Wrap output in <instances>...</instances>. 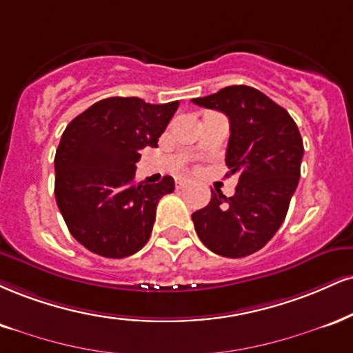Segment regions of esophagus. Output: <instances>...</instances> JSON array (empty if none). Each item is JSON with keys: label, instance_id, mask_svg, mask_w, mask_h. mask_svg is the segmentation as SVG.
Returning <instances> with one entry per match:
<instances>
[{"label": "esophagus", "instance_id": "esophagus-1", "mask_svg": "<svg viewBox=\"0 0 353 353\" xmlns=\"http://www.w3.org/2000/svg\"><path fill=\"white\" fill-rule=\"evenodd\" d=\"M188 184H189V181H185V179H177L176 181V188L177 189H184Z\"/></svg>", "mask_w": 353, "mask_h": 353}]
</instances>
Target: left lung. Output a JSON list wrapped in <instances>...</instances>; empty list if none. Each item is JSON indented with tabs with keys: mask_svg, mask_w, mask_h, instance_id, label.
Here are the masks:
<instances>
[{
	"mask_svg": "<svg viewBox=\"0 0 353 353\" xmlns=\"http://www.w3.org/2000/svg\"><path fill=\"white\" fill-rule=\"evenodd\" d=\"M230 121L225 163L239 176L235 195L212 190L209 205L194 212L199 239L214 253L243 258L261 250L286 219L301 176L303 138L291 114L248 85L192 99Z\"/></svg>",
	"mask_w": 353,
	"mask_h": 353,
	"instance_id": "obj_1",
	"label": "left lung"
}]
</instances>
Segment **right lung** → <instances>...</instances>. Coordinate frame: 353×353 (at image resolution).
Here are the masks:
<instances>
[{
    "mask_svg": "<svg viewBox=\"0 0 353 353\" xmlns=\"http://www.w3.org/2000/svg\"><path fill=\"white\" fill-rule=\"evenodd\" d=\"M177 107L110 97L67 125L54 159L55 201L72 236L92 253L125 258L150 240L156 207L174 179L136 184V163L144 148H158Z\"/></svg>",
    "mask_w": 353,
    "mask_h": 353,
    "instance_id": "obj_1",
    "label": "right lung"
}]
</instances>
